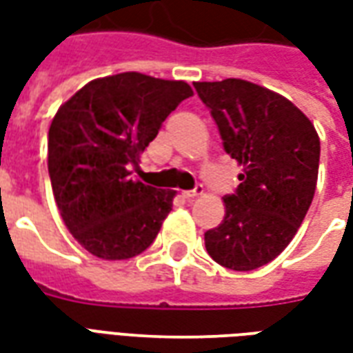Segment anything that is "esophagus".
<instances>
[{"instance_id":"obj_1","label":"esophagus","mask_w":353,"mask_h":353,"mask_svg":"<svg viewBox=\"0 0 353 353\" xmlns=\"http://www.w3.org/2000/svg\"><path fill=\"white\" fill-rule=\"evenodd\" d=\"M200 194H204V187L202 185H196L192 191H183L181 192V196H183L185 200H194L196 196H200Z\"/></svg>"}]
</instances>
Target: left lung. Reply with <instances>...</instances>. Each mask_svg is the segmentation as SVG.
Here are the masks:
<instances>
[{
  "instance_id": "8db88e82",
  "label": "left lung",
  "mask_w": 353,
  "mask_h": 353,
  "mask_svg": "<svg viewBox=\"0 0 353 353\" xmlns=\"http://www.w3.org/2000/svg\"><path fill=\"white\" fill-rule=\"evenodd\" d=\"M225 151L244 166L227 194L219 227L206 230L210 257L230 270H255L293 240L316 192L318 132L295 103L244 79L194 83Z\"/></svg>"
}]
</instances>
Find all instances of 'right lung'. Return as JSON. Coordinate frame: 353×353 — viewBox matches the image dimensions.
<instances>
[{"instance_id": "add662e5", "label": "right lung", "mask_w": 353, "mask_h": 353, "mask_svg": "<svg viewBox=\"0 0 353 353\" xmlns=\"http://www.w3.org/2000/svg\"><path fill=\"white\" fill-rule=\"evenodd\" d=\"M192 96L185 81L126 72L90 81L60 105L49 128V176L73 238L121 261L145 252L176 191L130 179L166 117Z\"/></svg>"}]
</instances>
